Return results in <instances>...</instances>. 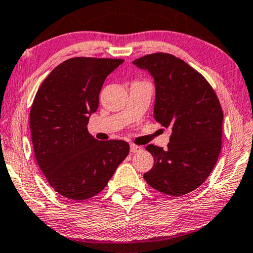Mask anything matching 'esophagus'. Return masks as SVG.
Segmentation results:
<instances>
[{"mask_svg":"<svg viewBox=\"0 0 253 253\" xmlns=\"http://www.w3.org/2000/svg\"><path fill=\"white\" fill-rule=\"evenodd\" d=\"M130 152L131 153H137V152H139L142 150L141 146H137V145H134V144H130Z\"/></svg>","mask_w":253,"mask_h":253,"instance_id":"esophagus-1","label":"esophagus"}]
</instances>
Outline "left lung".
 I'll return each mask as SVG.
<instances>
[{
	"mask_svg": "<svg viewBox=\"0 0 253 253\" xmlns=\"http://www.w3.org/2000/svg\"><path fill=\"white\" fill-rule=\"evenodd\" d=\"M154 80V119L172 134L167 150L150 144L154 166L144 179L158 191L179 196L197 189L213 171L222 147L223 111L205 78L173 55L133 62Z\"/></svg>",
	"mask_w": 253,
	"mask_h": 253,
	"instance_id": "left-lung-1",
	"label": "left lung"
}]
</instances>
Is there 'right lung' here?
I'll return each instance as SVG.
<instances>
[{"instance_id":"obj_1","label":"right lung","mask_w":253,"mask_h":253,"mask_svg":"<svg viewBox=\"0 0 253 253\" xmlns=\"http://www.w3.org/2000/svg\"><path fill=\"white\" fill-rule=\"evenodd\" d=\"M123 59L75 57L45 79L30 110L37 163L50 187L72 200L89 199L107 186L129 153L127 142L98 141L87 131L99 93Z\"/></svg>"}]
</instances>
